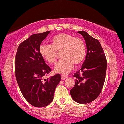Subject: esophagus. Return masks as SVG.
Listing matches in <instances>:
<instances>
[{
    "instance_id": "34e87169",
    "label": "esophagus",
    "mask_w": 124,
    "mask_h": 124,
    "mask_svg": "<svg viewBox=\"0 0 124 124\" xmlns=\"http://www.w3.org/2000/svg\"><path fill=\"white\" fill-rule=\"evenodd\" d=\"M67 78V77L66 76H64V75L61 76V78H62V80H63V79H65V78Z\"/></svg>"
}]
</instances>
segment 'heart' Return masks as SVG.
Listing matches in <instances>:
<instances>
[{"mask_svg": "<svg viewBox=\"0 0 124 124\" xmlns=\"http://www.w3.org/2000/svg\"><path fill=\"white\" fill-rule=\"evenodd\" d=\"M51 45L41 44L39 47L40 56L49 64L56 62L57 52L62 57L54 68L57 73L67 74L73 67L74 64L80 65L86 57V49L84 40L79 37L68 33H60L52 37Z\"/></svg>", "mask_w": 124, "mask_h": 124, "instance_id": "heart-1", "label": "heart"}]
</instances>
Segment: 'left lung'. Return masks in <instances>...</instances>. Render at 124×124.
Returning a JSON list of instances; mask_svg holds the SVG:
<instances>
[{"label": "left lung", "mask_w": 124, "mask_h": 124, "mask_svg": "<svg viewBox=\"0 0 124 124\" xmlns=\"http://www.w3.org/2000/svg\"><path fill=\"white\" fill-rule=\"evenodd\" d=\"M78 33L84 37L87 55L80 70L74 74V86L70 93L73 99L80 104L94 101L101 94L106 78L107 59L101 46L96 39L84 31Z\"/></svg>", "instance_id": "left-lung-1"}]
</instances>
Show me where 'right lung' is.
Listing matches in <instances>:
<instances>
[{"label":"right lung","mask_w":124,"mask_h":124,"mask_svg":"<svg viewBox=\"0 0 124 124\" xmlns=\"http://www.w3.org/2000/svg\"><path fill=\"white\" fill-rule=\"evenodd\" d=\"M50 31L31 35L18 46L15 73L20 91L29 103L43 107L52 102L56 87L61 80L59 74L44 79L51 71L39 52L42 42Z\"/></svg>","instance_id":"1"}]
</instances>
